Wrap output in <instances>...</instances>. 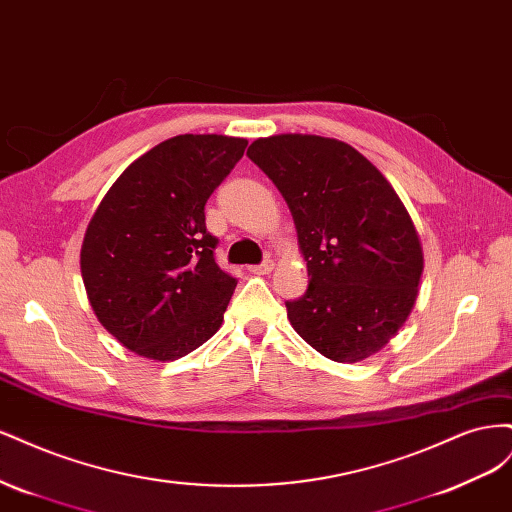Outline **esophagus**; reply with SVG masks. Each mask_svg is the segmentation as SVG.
Instances as JSON below:
<instances>
[{
    "mask_svg": "<svg viewBox=\"0 0 512 512\" xmlns=\"http://www.w3.org/2000/svg\"><path fill=\"white\" fill-rule=\"evenodd\" d=\"M273 269H275V262H273V260H265V262H262V265L250 267V271H252L254 275H269Z\"/></svg>",
    "mask_w": 512,
    "mask_h": 512,
    "instance_id": "esophagus-1",
    "label": "esophagus"
}]
</instances>
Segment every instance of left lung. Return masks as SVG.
Masks as SVG:
<instances>
[{"label": "left lung", "mask_w": 512, "mask_h": 512, "mask_svg": "<svg viewBox=\"0 0 512 512\" xmlns=\"http://www.w3.org/2000/svg\"><path fill=\"white\" fill-rule=\"evenodd\" d=\"M282 192L312 277L288 320L335 363H359L404 327L425 267L406 205L363 153L337 138L275 134L247 149Z\"/></svg>", "instance_id": "8db88e82"}]
</instances>
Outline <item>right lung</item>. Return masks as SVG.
<instances>
[{
    "label": "right lung",
    "mask_w": 512,
    "mask_h": 512,
    "mask_svg": "<svg viewBox=\"0 0 512 512\" xmlns=\"http://www.w3.org/2000/svg\"><path fill=\"white\" fill-rule=\"evenodd\" d=\"M245 138L181 134L136 158L91 215L81 275L91 309L121 346L177 361L218 333L237 280L215 265L205 203Z\"/></svg>",
    "instance_id": "1"
}]
</instances>
